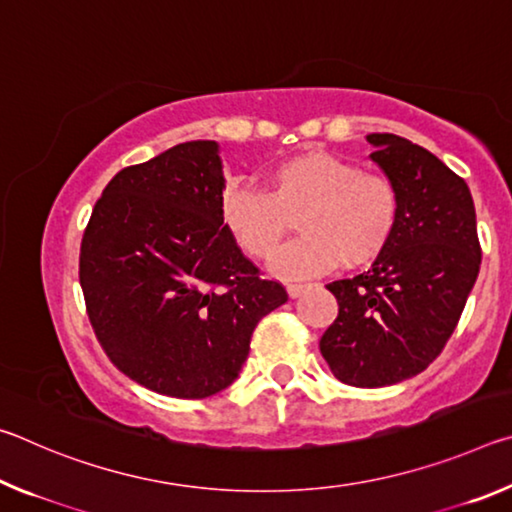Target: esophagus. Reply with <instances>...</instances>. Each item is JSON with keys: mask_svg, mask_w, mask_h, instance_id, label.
Masks as SVG:
<instances>
[{"mask_svg": "<svg viewBox=\"0 0 512 512\" xmlns=\"http://www.w3.org/2000/svg\"><path fill=\"white\" fill-rule=\"evenodd\" d=\"M302 291H305V284H300V282H296V284H287V293H289L291 298H298Z\"/></svg>", "mask_w": 512, "mask_h": 512, "instance_id": "1", "label": "esophagus"}]
</instances>
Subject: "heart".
I'll return each instance as SVG.
<instances>
[{"label": "heart", "mask_w": 512, "mask_h": 512, "mask_svg": "<svg viewBox=\"0 0 512 512\" xmlns=\"http://www.w3.org/2000/svg\"><path fill=\"white\" fill-rule=\"evenodd\" d=\"M298 216L302 237L273 259L280 277L325 273L336 264L368 266L391 246L402 216V194L384 171L327 151H305L266 173V192L232 185L219 219L253 259H271Z\"/></svg>", "instance_id": "heart-1"}]
</instances>
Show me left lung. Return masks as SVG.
I'll use <instances>...</instances> for the list:
<instances>
[{"mask_svg":"<svg viewBox=\"0 0 512 512\" xmlns=\"http://www.w3.org/2000/svg\"><path fill=\"white\" fill-rule=\"evenodd\" d=\"M370 158L402 194L391 246L368 273L329 282L339 316L320 354L343 384L381 388L411 379L443 352L481 266L470 187L422 146L372 133Z\"/></svg>","mask_w":512,"mask_h":512,"instance_id":"obj_1","label":"left lung"}]
</instances>
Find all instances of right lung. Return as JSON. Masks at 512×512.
<instances>
[{
    "mask_svg": "<svg viewBox=\"0 0 512 512\" xmlns=\"http://www.w3.org/2000/svg\"><path fill=\"white\" fill-rule=\"evenodd\" d=\"M219 144L196 140L121 169L83 232L79 280L94 334L137 384L180 400L228 388L280 282L223 230Z\"/></svg>",
    "mask_w": 512,
    "mask_h": 512,
    "instance_id": "add662e5",
    "label": "right lung"
}]
</instances>
